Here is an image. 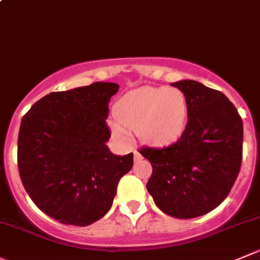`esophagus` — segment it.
<instances>
[{
    "label": "esophagus",
    "instance_id": "obj_1",
    "mask_svg": "<svg viewBox=\"0 0 260 260\" xmlns=\"http://www.w3.org/2000/svg\"><path fill=\"white\" fill-rule=\"evenodd\" d=\"M142 154H140L139 152H137V150H135L134 152V159H135V162H139V160H142Z\"/></svg>",
    "mask_w": 260,
    "mask_h": 260
}]
</instances>
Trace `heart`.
Listing matches in <instances>:
<instances>
[{
	"mask_svg": "<svg viewBox=\"0 0 260 260\" xmlns=\"http://www.w3.org/2000/svg\"><path fill=\"white\" fill-rule=\"evenodd\" d=\"M113 123L115 134L128 140L126 130L138 132L149 145L163 147L176 142L184 133L187 120V102L179 88L142 86L128 91L116 102Z\"/></svg>",
	"mask_w": 260,
	"mask_h": 260,
	"instance_id": "heart-1",
	"label": "heart"
}]
</instances>
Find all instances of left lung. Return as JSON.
<instances>
[{
  "mask_svg": "<svg viewBox=\"0 0 260 260\" xmlns=\"http://www.w3.org/2000/svg\"><path fill=\"white\" fill-rule=\"evenodd\" d=\"M184 91L187 122L176 143L143 147L153 167L147 189L169 216L195 218L213 211L231 191L243 160V120L229 98L194 80L172 83Z\"/></svg>",
  "mask_w": 260,
  "mask_h": 260,
  "instance_id": "8db88e82",
  "label": "left lung"
}]
</instances>
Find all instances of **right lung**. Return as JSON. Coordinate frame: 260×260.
Instances as JSON below:
<instances>
[{
	"label": "right lung",
	"instance_id": "add662e5",
	"mask_svg": "<svg viewBox=\"0 0 260 260\" xmlns=\"http://www.w3.org/2000/svg\"><path fill=\"white\" fill-rule=\"evenodd\" d=\"M115 83H93L52 91L21 120L17 167L24 189L37 207L63 224L88 226L112 206L121 177L134 154L115 155L106 142L108 103Z\"/></svg>",
	"mask_w": 260,
	"mask_h": 260
}]
</instances>
